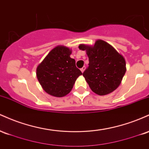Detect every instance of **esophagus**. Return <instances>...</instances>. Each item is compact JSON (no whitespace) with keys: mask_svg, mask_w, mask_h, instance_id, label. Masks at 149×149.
Here are the masks:
<instances>
[{"mask_svg":"<svg viewBox=\"0 0 149 149\" xmlns=\"http://www.w3.org/2000/svg\"><path fill=\"white\" fill-rule=\"evenodd\" d=\"M85 66H83V67L81 69H80V71H82V73H83V72H84V71H85Z\"/></svg>","mask_w":149,"mask_h":149,"instance_id":"1","label":"esophagus"}]
</instances>
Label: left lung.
Instances as JSON below:
<instances>
[{
    "label": "left lung",
    "instance_id": "1",
    "mask_svg": "<svg viewBox=\"0 0 149 149\" xmlns=\"http://www.w3.org/2000/svg\"><path fill=\"white\" fill-rule=\"evenodd\" d=\"M78 47L86 51L89 58V66L83 76L92 91L102 96L117 89L126 72L123 56L102 40H97L94 45L80 44Z\"/></svg>",
    "mask_w": 149,
    "mask_h": 149
}]
</instances>
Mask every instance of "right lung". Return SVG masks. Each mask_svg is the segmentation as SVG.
<instances>
[{"mask_svg":"<svg viewBox=\"0 0 149 149\" xmlns=\"http://www.w3.org/2000/svg\"><path fill=\"white\" fill-rule=\"evenodd\" d=\"M71 49L64 45L53 48L36 69V76L44 91L56 97L66 96L82 72L70 57Z\"/></svg>","mask_w":149,"mask_h":149,"instance_id":"obj_1","label":"right lung"}]
</instances>
